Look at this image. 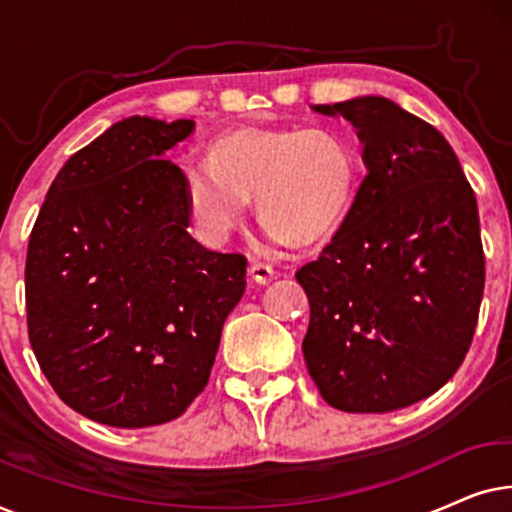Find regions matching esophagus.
Listing matches in <instances>:
<instances>
[{"label":"esophagus","instance_id":"34e87169","mask_svg":"<svg viewBox=\"0 0 512 512\" xmlns=\"http://www.w3.org/2000/svg\"><path fill=\"white\" fill-rule=\"evenodd\" d=\"M249 275L256 284H268V282H272V279H275V270H272V265H268V263L251 261L249 263Z\"/></svg>","mask_w":512,"mask_h":512}]
</instances>
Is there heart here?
Here are the masks:
<instances>
[{
    "instance_id": "heart-1",
    "label": "heart",
    "mask_w": 512,
    "mask_h": 512,
    "mask_svg": "<svg viewBox=\"0 0 512 512\" xmlns=\"http://www.w3.org/2000/svg\"><path fill=\"white\" fill-rule=\"evenodd\" d=\"M186 198L200 228L226 240L254 198L258 221L293 249L321 247L352 214L361 158L333 128H242L214 139L207 165L186 167Z\"/></svg>"
}]
</instances>
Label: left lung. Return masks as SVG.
Returning <instances> with one entry per match:
<instances>
[{
	"label": "left lung",
	"mask_w": 512,
	"mask_h": 512,
	"mask_svg": "<svg viewBox=\"0 0 512 512\" xmlns=\"http://www.w3.org/2000/svg\"><path fill=\"white\" fill-rule=\"evenodd\" d=\"M363 144L352 214L296 279L321 396L345 412H391L436 394L464 361L485 289L478 202L457 153L380 95L314 104Z\"/></svg>",
	"instance_id": "8db88e82"
}]
</instances>
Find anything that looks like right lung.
<instances>
[{"instance_id":"obj_1","label":"right lung","mask_w":512,"mask_h":512,"mask_svg":"<svg viewBox=\"0 0 512 512\" xmlns=\"http://www.w3.org/2000/svg\"><path fill=\"white\" fill-rule=\"evenodd\" d=\"M195 130L130 116L62 165L25 263L27 333L69 408L118 429L184 415L207 387L247 258L188 235L186 179L165 153Z\"/></svg>"}]
</instances>
